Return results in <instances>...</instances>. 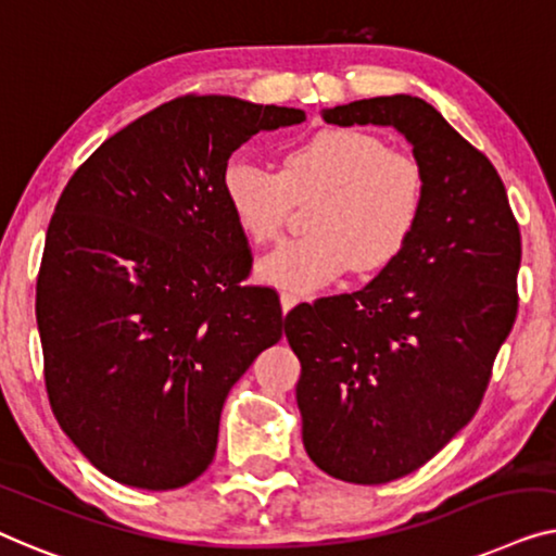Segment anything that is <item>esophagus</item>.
<instances>
[{
  "instance_id": "1",
  "label": "esophagus",
  "mask_w": 556,
  "mask_h": 556,
  "mask_svg": "<svg viewBox=\"0 0 556 556\" xmlns=\"http://www.w3.org/2000/svg\"><path fill=\"white\" fill-rule=\"evenodd\" d=\"M279 302H281V312H287L294 307L296 302H300V294H294V292H281V296H279Z\"/></svg>"
}]
</instances>
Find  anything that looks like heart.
I'll return each mask as SVG.
<instances>
[{
  "label": "heart",
  "instance_id": "heart-1",
  "mask_svg": "<svg viewBox=\"0 0 556 556\" xmlns=\"http://www.w3.org/2000/svg\"><path fill=\"white\" fill-rule=\"evenodd\" d=\"M233 222L254 244L277 239L294 199L323 193L309 237L287 239L256 264V275L289 292H317L357 267L378 271L403 254L426 206L416 159L365 130L330 128L285 153L271 170L233 155L222 176Z\"/></svg>",
  "mask_w": 556,
  "mask_h": 556
}]
</instances>
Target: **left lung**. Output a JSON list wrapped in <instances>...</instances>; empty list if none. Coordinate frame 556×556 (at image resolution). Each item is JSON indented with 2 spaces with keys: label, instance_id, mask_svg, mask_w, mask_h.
<instances>
[{
  "label": "left lung",
  "instance_id": "obj_1",
  "mask_svg": "<svg viewBox=\"0 0 556 556\" xmlns=\"http://www.w3.org/2000/svg\"><path fill=\"white\" fill-rule=\"evenodd\" d=\"M323 118L395 128L426 176L403 254L359 292L285 319L302 365L307 456L340 481L388 483L428 464L479 410L519 307V224L491 161L426 100H355Z\"/></svg>",
  "mask_w": 556,
  "mask_h": 556
}]
</instances>
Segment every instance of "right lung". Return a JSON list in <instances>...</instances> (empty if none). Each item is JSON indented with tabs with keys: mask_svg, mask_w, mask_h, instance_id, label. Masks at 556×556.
Listing matches in <instances>:
<instances>
[{
	"mask_svg": "<svg viewBox=\"0 0 556 556\" xmlns=\"http://www.w3.org/2000/svg\"><path fill=\"white\" fill-rule=\"evenodd\" d=\"M296 108L184 96L115 132L54 206L37 327L54 418L125 486L181 489L216 453L233 382L279 342L267 287L222 191L231 153Z\"/></svg>",
	"mask_w": 556,
	"mask_h": 556,
	"instance_id": "right-lung-1",
	"label": "right lung"
}]
</instances>
